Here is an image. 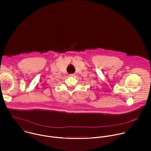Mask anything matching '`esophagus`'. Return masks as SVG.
<instances>
[{
    "instance_id": "obj_1",
    "label": "esophagus",
    "mask_w": 151,
    "mask_h": 151,
    "mask_svg": "<svg viewBox=\"0 0 151 151\" xmlns=\"http://www.w3.org/2000/svg\"><path fill=\"white\" fill-rule=\"evenodd\" d=\"M70 76H75V74H74V73H73V74H70Z\"/></svg>"
}]
</instances>
